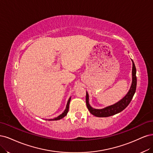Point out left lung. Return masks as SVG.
Returning a JSON list of instances; mask_svg holds the SVG:
<instances>
[{
	"label": "left lung",
	"mask_w": 153,
	"mask_h": 153,
	"mask_svg": "<svg viewBox=\"0 0 153 153\" xmlns=\"http://www.w3.org/2000/svg\"><path fill=\"white\" fill-rule=\"evenodd\" d=\"M133 62V67H132V83L130 89L127 93V95L121 100L120 102L115 103V104L107 107L102 109H95L92 108L88 102V95L86 92V103L88 109L89 110L91 114L95 116L102 117H109L117 114L122 111L124 110L125 108L129 105L131 99L134 97L137 87V76H136V67L134 64V61Z\"/></svg>",
	"instance_id": "left-lung-1"
}]
</instances>
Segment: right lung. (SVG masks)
Listing matches in <instances>:
<instances>
[{
    "instance_id": "1",
    "label": "right lung",
    "mask_w": 153,
    "mask_h": 153,
    "mask_svg": "<svg viewBox=\"0 0 153 153\" xmlns=\"http://www.w3.org/2000/svg\"><path fill=\"white\" fill-rule=\"evenodd\" d=\"M70 101H71V97H70V98H69V99H68V102H67V106H66V109H65V111H64V112L62 113V114H60L59 116H58L57 117L55 118V119L50 120H51V121H52V120H60V119H62V118L65 117V116L67 114V112H68V108H69Z\"/></svg>"
}]
</instances>
